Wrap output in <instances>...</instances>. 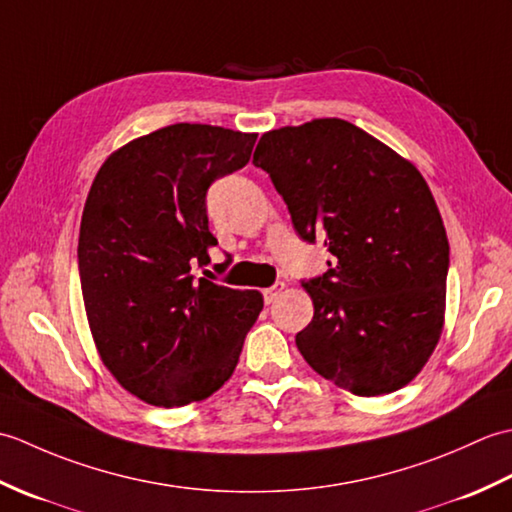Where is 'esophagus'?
Returning <instances> with one entry per match:
<instances>
[{
    "instance_id": "esophagus-1",
    "label": "esophagus",
    "mask_w": 512,
    "mask_h": 512,
    "mask_svg": "<svg viewBox=\"0 0 512 512\" xmlns=\"http://www.w3.org/2000/svg\"><path fill=\"white\" fill-rule=\"evenodd\" d=\"M284 284H275L273 288H266L264 292H262V295H264V303H266V306H270V303H273L279 295H281V292H284Z\"/></svg>"
}]
</instances>
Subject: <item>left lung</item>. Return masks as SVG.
<instances>
[{"label":"left lung","mask_w":512,"mask_h":512,"mask_svg":"<svg viewBox=\"0 0 512 512\" xmlns=\"http://www.w3.org/2000/svg\"><path fill=\"white\" fill-rule=\"evenodd\" d=\"M262 167L297 233L332 253L303 281L314 317L297 334L308 365L356 396L411 383L444 325L449 239L429 184L407 158L341 118L259 138Z\"/></svg>","instance_id":"obj_1"}]
</instances>
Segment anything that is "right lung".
I'll return each instance as SVG.
<instances>
[{"mask_svg":"<svg viewBox=\"0 0 512 512\" xmlns=\"http://www.w3.org/2000/svg\"><path fill=\"white\" fill-rule=\"evenodd\" d=\"M257 134L176 123L116 149L79 233L85 314L103 365L156 407L209 398L239 361L264 297L195 279L211 262L206 191L242 169Z\"/></svg>","mask_w":512,"mask_h":512,"instance_id":"add662e5","label":"right lung"}]
</instances>
